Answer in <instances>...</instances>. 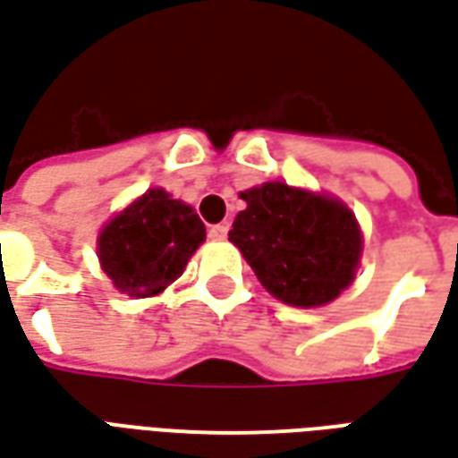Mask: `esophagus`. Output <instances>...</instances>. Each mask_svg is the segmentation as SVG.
I'll return each instance as SVG.
<instances>
[{"label":"esophagus","instance_id":"34e87169","mask_svg":"<svg viewBox=\"0 0 458 458\" xmlns=\"http://www.w3.org/2000/svg\"><path fill=\"white\" fill-rule=\"evenodd\" d=\"M208 235L213 240H225V238H228V225H225V223H218V225H210Z\"/></svg>","mask_w":458,"mask_h":458}]
</instances>
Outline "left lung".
<instances>
[{
	"mask_svg": "<svg viewBox=\"0 0 458 458\" xmlns=\"http://www.w3.org/2000/svg\"><path fill=\"white\" fill-rule=\"evenodd\" d=\"M230 242L242 252L262 287L292 307H324L355 277L363 235L338 199L279 181L240 193Z\"/></svg>",
	"mask_w": 458,
	"mask_h": 458,
	"instance_id": "obj_1",
	"label": "left lung"
}]
</instances>
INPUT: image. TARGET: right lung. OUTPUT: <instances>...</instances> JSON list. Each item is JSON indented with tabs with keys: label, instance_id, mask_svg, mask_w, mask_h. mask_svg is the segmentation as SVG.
<instances>
[{
	"label": "right lung",
	"instance_id": "obj_1",
	"mask_svg": "<svg viewBox=\"0 0 458 458\" xmlns=\"http://www.w3.org/2000/svg\"><path fill=\"white\" fill-rule=\"evenodd\" d=\"M206 240V225L183 200L149 189L98 235V258L114 289L134 299L157 297L181 277Z\"/></svg>",
	"mask_w": 458,
	"mask_h": 458
}]
</instances>
